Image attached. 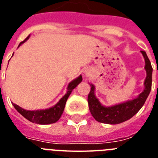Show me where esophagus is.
<instances>
[{"label": "esophagus", "mask_w": 158, "mask_h": 158, "mask_svg": "<svg viewBox=\"0 0 158 158\" xmlns=\"http://www.w3.org/2000/svg\"><path fill=\"white\" fill-rule=\"evenodd\" d=\"M88 74H89V73H87V72H85V77L88 76Z\"/></svg>", "instance_id": "34e87169"}]
</instances>
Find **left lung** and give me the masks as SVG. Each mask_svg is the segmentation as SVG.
<instances>
[{
	"mask_svg": "<svg viewBox=\"0 0 158 158\" xmlns=\"http://www.w3.org/2000/svg\"><path fill=\"white\" fill-rule=\"evenodd\" d=\"M141 53L144 57V68L147 73V76L144 81V90L136 98L118 105L104 106L100 103L98 99L97 98L94 94V85L89 84L91 86V90L88 96L89 107L92 115L97 121L110 125L120 124L133 117L143 106L152 89V67L146 52L144 51H141Z\"/></svg>",
	"mask_w": 158,
	"mask_h": 158,
	"instance_id": "1",
	"label": "left lung"
}]
</instances>
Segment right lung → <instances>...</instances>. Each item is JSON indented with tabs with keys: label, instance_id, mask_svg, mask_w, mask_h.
<instances>
[{
	"label": "right lung",
	"instance_id": "1",
	"mask_svg": "<svg viewBox=\"0 0 158 158\" xmlns=\"http://www.w3.org/2000/svg\"><path fill=\"white\" fill-rule=\"evenodd\" d=\"M29 36L30 35H28L23 42H21L19 47L21 44H23L25 41L28 40V38H29ZM82 80H83V78H82L81 75H79L78 78H76L74 80H72L69 84L68 87H67V92L65 95L62 98H60V100L54 106L49 108V109L38 110H27L23 109V108H21L20 106H19L18 105H16L15 103H13V106L19 113H20L23 117L26 118L27 120L31 121V122L39 124V125L52 124V123L56 122L57 120L60 118L62 113L64 111V106H65V103H66L67 99H68L69 96L71 94L72 90L75 89L77 85L79 83H81Z\"/></svg>",
	"mask_w": 158,
	"mask_h": 158
}]
</instances>
